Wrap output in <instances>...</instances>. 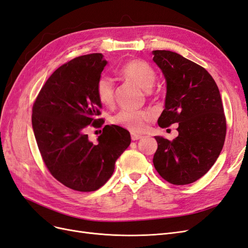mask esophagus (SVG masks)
Segmentation results:
<instances>
[{"mask_svg": "<svg viewBox=\"0 0 248 248\" xmlns=\"http://www.w3.org/2000/svg\"><path fill=\"white\" fill-rule=\"evenodd\" d=\"M142 138V136H140V134H137V133H131V140H140Z\"/></svg>", "mask_w": 248, "mask_h": 248, "instance_id": "esophagus-1", "label": "esophagus"}]
</instances>
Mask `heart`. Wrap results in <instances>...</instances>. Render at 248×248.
<instances>
[{"label":"heart","mask_w":248,"mask_h":248,"mask_svg":"<svg viewBox=\"0 0 248 248\" xmlns=\"http://www.w3.org/2000/svg\"><path fill=\"white\" fill-rule=\"evenodd\" d=\"M121 76L133 81L141 89L150 90L156 79V71L148 62L142 60H132L122 66L120 70ZM96 96L106 107H110L115 101V86L112 79L108 76H102L97 80ZM154 119V112L150 109L129 110L123 109L111 119V122L130 130L131 132H142L147 128V124Z\"/></svg>","instance_id":"heart-1"}]
</instances>
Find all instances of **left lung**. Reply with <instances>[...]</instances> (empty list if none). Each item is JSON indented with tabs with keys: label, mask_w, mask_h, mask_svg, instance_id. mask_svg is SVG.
<instances>
[{
	"label": "left lung",
	"mask_w": 248,
	"mask_h": 248,
	"mask_svg": "<svg viewBox=\"0 0 248 248\" xmlns=\"http://www.w3.org/2000/svg\"><path fill=\"white\" fill-rule=\"evenodd\" d=\"M153 61L167 81L161 128L178 123L172 140L155 137L153 163L168 182L186 185L212 168L221 152L227 132L221 96L215 80L202 66L174 51L153 50Z\"/></svg>",
	"instance_id": "1"
}]
</instances>
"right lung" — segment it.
<instances>
[{
    "label": "right lung",
    "instance_id": "1",
    "mask_svg": "<svg viewBox=\"0 0 248 248\" xmlns=\"http://www.w3.org/2000/svg\"><path fill=\"white\" fill-rule=\"evenodd\" d=\"M108 64L102 54L80 56L62 65L40 90L33 106L32 126L42 159L59 182L73 190L100 188L115 170V163L130 145V133L106 125L97 142L85 133L100 127L101 102L96 84Z\"/></svg>",
    "mask_w": 248,
    "mask_h": 248
}]
</instances>
